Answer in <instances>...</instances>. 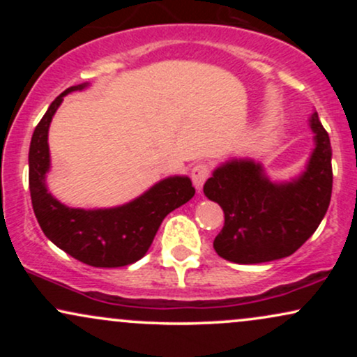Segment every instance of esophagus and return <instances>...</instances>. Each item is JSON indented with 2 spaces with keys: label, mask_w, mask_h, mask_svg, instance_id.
<instances>
[{
  "label": "esophagus",
  "mask_w": 357,
  "mask_h": 357,
  "mask_svg": "<svg viewBox=\"0 0 357 357\" xmlns=\"http://www.w3.org/2000/svg\"><path fill=\"white\" fill-rule=\"evenodd\" d=\"M210 173H211V167L208 162H198V165L192 166L191 179H192V184H195V188L202 190L204 181L210 178Z\"/></svg>",
  "instance_id": "1"
}]
</instances>
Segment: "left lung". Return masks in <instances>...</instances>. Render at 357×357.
Instances as JSON below:
<instances>
[{
  "instance_id": "obj_1",
  "label": "left lung",
  "mask_w": 357,
  "mask_h": 357,
  "mask_svg": "<svg viewBox=\"0 0 357 357\" xmlns=\"http://www.w3.org/2000/svg\"><path fill=\"white\" fill-rule=\"evenodd\" d=\"M315 149L296 181L270 183L260 165L231 161L204 183L203 191L225 213L213 247L235 264H261L292 255L317 230L333 192V151L327 130L312 114Z\"/></svg>"
}]
</instances>
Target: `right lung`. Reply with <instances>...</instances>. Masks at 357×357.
I'll use <instances>...</instances> for the list:
<instances>
[{
  "instance_id": "1",
  "label": "right lung",
  "mask_w": 357,
  "mask_h": 357,
  "mask_svg": "<svg viewBox=\"0 0 357 357\" xmlns=\"http://www.w3.org/2000/svg\"><path fill=\"white\" fill-rule=\"evenodd\" d=\"M87 84L61 92L35 127L28 154L31 204L40 228L65 253L90 267H124L146 255L162 220L195 196L190 178H167L134 202L110 210H77L61 204L48 192L45 174L50 167L48 127L63 96Z\"/></svg>"
}]
</instances>
